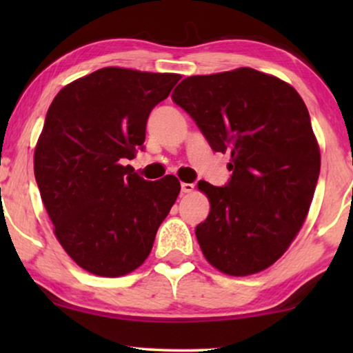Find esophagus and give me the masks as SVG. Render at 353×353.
Listing matches in <instances>:
<instances>
[{
  "instance_id": "esophagus-1",
  "label": "esophagus",
  "mask_w": 353,
  "mask_h": 353,
  "mask_svg": "<svg viewBox=\"0 0 353 353\" xmlns=\"http://www.w3.org/2000/svg\"><path fill=\"white\" fill-rule=\"evenodd\" d=\"M194 191V185L192 183H181V192H192Z\"/></svg>"
}]
</instances>
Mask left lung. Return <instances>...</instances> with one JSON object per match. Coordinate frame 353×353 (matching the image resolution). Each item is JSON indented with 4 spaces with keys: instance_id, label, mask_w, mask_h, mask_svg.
<instances>
[{
    "instance_id": "left-lung-1",
    "label": "left lung",
    "mask_w": 353,
    "mask_h": 353,
    "mask_svg": "<svg viewBox=\"0 0 353 353\" xmlns=\"http://www.w3.org/2000/svg\"><path fill=\"white\" fill-rule=\"evenodd\" d=\"M215 152H228L225 186L199 181L210 201L196 238L210 265L233 276L262 272L286 252L310 209L320 148L301 96L243 67L188 77L172 93Z\"/></svg>"
}]
</instances>
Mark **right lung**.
<instances>
[{
  "instance_id": "add662e5",
  "label": "right lung",
  "mask_w": 353,
  "mask_h": 353,
  "mask_svg": "<svg viewBox=\"0 0 353 353\" xmlns=\"http://www.w3.org/2000/svg\"><path fill=\"white\" fill-rule=\"evenodd\" d=\"M180 79L105 67L64 86L48 109L35 180L57 241L86 272L137 270L175 204V176L148 181L123 162L144 149L149 114Z\"/></svg>"
}]
</instances>
